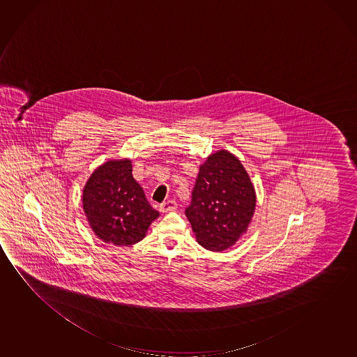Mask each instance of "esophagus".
Wrapping results in <instances>:
<instances>
[{"label":"esophagus","mask_w":357,"mask_h":357,"mask_svg":"<svg viewBox=\"0 0 357 357\" xmlns=\"http://www.w3.org/2000/svg\"><path fill=\"white\" fill-rule=\"evenodd\" d=\"M178 208V204L174 200H167L165 203L160 204V211L162 213H169V211H174Z\"/></svg>","instance_id":"1"}]
</instances>
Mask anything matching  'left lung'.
Segmentation results:
<instances>
[{"mask_svg":"<svg viewBox=\"0 0 357 357\" xmlns=\"http://www.w3.org/2000/svg\"><path fill=\"white\" fill-rule=\"evenodd\" d=\"M255 206L256 192L246 169L237 157L221 149L200 165L185 215L199 245L221 252L246 232Z\"/></svg>","mask_w":357,"mask_h":357,"instance_id":"8db88e82","label":"left lung"}]
</instances>
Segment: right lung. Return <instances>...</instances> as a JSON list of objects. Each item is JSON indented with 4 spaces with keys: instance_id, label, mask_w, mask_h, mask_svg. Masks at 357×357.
I'll return each mask as SVG.
<instances>
[{
    "instance_id": "right-lung-1",
    "label": "right lung",
    "mask_w": 357,
    "mask_h": 357,
    "mask_svg": "<svg viewBox=\"0 0 357 357\" xmlns=\"http://www.w3.org/2000/svg\"><path fill=\"white\" fill-rule=\"evenodd\" d=\"M82 208L95 235L116 246L141 241L159 216L133 179L130 159L109 160L93 170L82 190Z\"/></svg>"
}]
</instances>
